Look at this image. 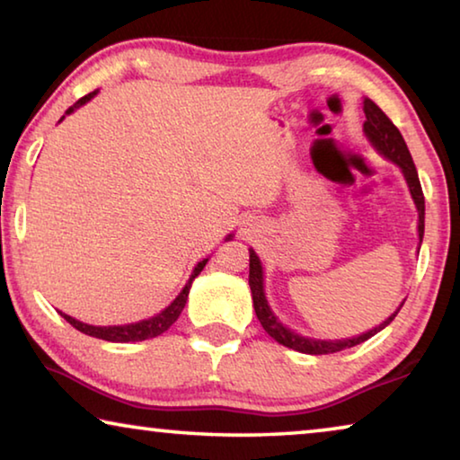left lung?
<instances>
[{
  "label": "left lung",
  "instance_id": "left-lung-1",
  "mask_svg": "<svg viewBox=\"0 0 460 460\" xmlns=\"http://www.w3.org/2000/svg\"><path fill=\"white\" fill-rule=\"evenodd\" d=\"M363 111H365V118H367L363 123L365 134H367L373 146H376L377 150L385 155V158L395 162V164L402 168L403 176H406L411 199H414L416 207H418V233H420V241H422V235H424V192H422V186H420L418 170L414 166V160H411L408 146H406V142H403L400 129L394 126V121L389 119L387 115L381 111V109L373 103L371 99H365ZM249 288H252L253 308H255V314H258V321L263 326V331H266L271 339L278 341L279 345L290 347V349H294V351L308 353V355H329V353L342 351V349L359 345V342L371 339L373 334L379 332L381 329H385V326L394 321L395 314H398L402 308L400 306L398 310H395V313L389 316L385 323H381L379 326H376V329L369 332L359 334V337L345 339V341H313V339L300 337V334L292 332L290 329H286V326L282 323H278L276 316L271 314V310L266 302V296H263L261 263L253 249L249 252Z\"/></svg>",
  "mask_w": 460,
  "mask_h": 460
}]
</instances>
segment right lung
Instances as JSON below:
<instances>
[{"mask_svg":"<svg viewBox=\"0 0 460 460\" xmlns=\"http://www.w3.org/2000/svg\"><path fill=\"white\" fill-rule=\"evenodd\" d=\"M95 95V91L89 93V95H84L83 99L76 101V103L68 109L66 113H73L76 107H81L83 103H87V101ZM207 260L199 261V266L194 268L192 276L189 279V284L184 286V290L178 294V298L170 305L166 310H162L160 314H155L152 318H147V321H139V323H134V324H123V326H91V324H84V323H79L75 321L73 316H68L65 313H60V316L65 318L66 323H71L76 331H81L84 334H89V337H97V339H103V341H111V342H136V341H146V339H154L158 337V334H162L164 331H168L170 326H172L176 323V318L181 316L182 308L186 305V298H189V290H190V284L192 279L197 278L202 268H205Z\"/></svg>","mask_w":460,"mask_h":460,"instance_id":"obj_1","label":"right lung"}]
</instances>
